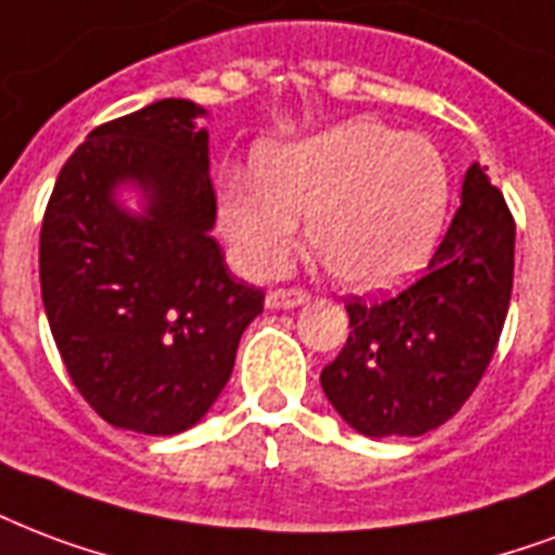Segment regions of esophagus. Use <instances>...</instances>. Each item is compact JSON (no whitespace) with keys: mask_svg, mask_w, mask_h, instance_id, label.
<instances>
[{"mask_svg":"<svg viewBox=\"0 0 555 555\" xmlns=\"http://www.w3.org/2000/svg\"><path fill=\"white\" fill-rule=\"evenodd\" d=\"M306 302H308L306 291H285V287L270 291L268 299H264V306H268L270 311H287V308L306 306Z\"/></svg>","mask_w":555,"mask_h":555,"instance_id":"obj_1","label":"esophagus"}]
</instances>
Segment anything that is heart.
<instances>
[{
  "label": "heart",
  "mask_w": 555,
  "mask_h": 555,
  "mask_svg": "<svg viewBox=\"0 0 555 555\" xmlns=\"http://www.w3.org/2000/svg\"><path fill=\"white\" fill-rule=\"evenodd\" d=\"M451 201L446 156L430 139L352 118L256 151V175L227 168L218 206L249 270L279 273L294 256L299 215L317 259L354 291H384L416 273Z\"/></svg>",
  "instance_id": "1"
}]
</instances>
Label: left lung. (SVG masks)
Here are the masks:
<instances>
[{"label": "left lung", "instance_id": "left-lung-1", "mask_svg": "<svg viewBox=\"0 0 555 555\" xmlns=\"http://www.w3.org/2000/svg\"><path fill=\"white\" fill-rule=\"evenodd\" d=\"M460 209L401 294L354 296L349 340L320 375L325 399L363 437H422L446 425L483 378L509 311L515 221L480 165L465 171Z\"/></svg>", "mask_w": 555, "mask_h": 555}]
</instances>
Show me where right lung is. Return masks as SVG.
Listing matches in <instances>:
<instances>
[{
	"label": "right lung",
	"mask_w": 555,
	"mask_h": 555,
	"mask_svg": "<svg viewBox=\"0 0 555 555\" xmlns=\"http://www.w3.org/2000/svg\"><path fill=\"white\" fill-rule=\"evenodd\" d=\"M206 109L163 99L92 130L40 232V287L69 378L113 428L175 437L221 396L264 294L211 238ZM137 188L130 212L117 189Z\"/></svg>",
	"instance_id": "obj_1"
}]
</instances>
